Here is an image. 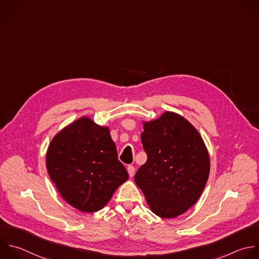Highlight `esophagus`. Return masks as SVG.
Listing matches in <instances>:
<instances>
[{
	"label": "esophagus",
	"instance_id": "esophagus-1",
	"mask_svg": "<svg viewBox=\"0 0 259 259\" xmlns=\"http://www.w3.org/2000/svg\"><path fill=\"white\" fill-rule=\"evenodd\" d=\"M127 170H128L129 176L132 178L134 176V174H135V167L133 165H128L127 166Z\"/></svg>",
	"mask_w": 259,
	"mask_h": 259
}]
</instances>
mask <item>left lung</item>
<instances>
[{
  "label": "left lung",
  "mask_w": 259,
  "mask_h": 259,
  "mask_svg": "<svg viewBox=\"0 0 259 259\" xmlns=\"http://www.w3.org/2000/svg\"><path fill=\"white\" fill-rule=\"evenodd\" d=\"M147 154L134 177L151 211L176 218L195 204L209 175V156L197 130L178 114L165 112L143 124Z\"/></svg>",
  "instance_id": "obj_1"
}]
</instances>
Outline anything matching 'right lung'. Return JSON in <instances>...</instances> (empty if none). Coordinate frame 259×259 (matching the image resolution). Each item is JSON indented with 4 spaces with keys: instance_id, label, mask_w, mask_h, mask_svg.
<instances>
[{
    "instance_id": "1",
    "label": "right lung",
    "mask_w": 259,
    "mask_h": 259,
    "mask_svg": "<svg viewBox=\"0 0 259 259\" xmlns=\"http://www.w3.org/2000/svg\"><path fill=\"white\" fill-rule=\"evenodd\" d=\"M47 168L62 197L83 212L102 209L128 180L109 128L88 117L76 120L53 138Z\"/></svg>"
}]
</instances>
